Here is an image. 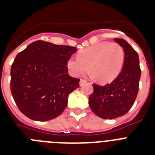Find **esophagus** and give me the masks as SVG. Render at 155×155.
Wrapping results in <instances>:
<instances>
[{
  "label": "esophagus",
  "instance_id": "34e87169",
  "mask_svg": "<svg viewBox=\"0 0 155 155\" xmlns=\"http://www.w3.org/2000/svg\"><path fill=\"white\" fill-rule=\"evenodd\" d=\"M86 81L85 80H83V79H81L80 80V83H79V84H80V86H82L84 84H85L86 83Z\"/></svg>",
  "mask_w": 155,
  "mask_h": 155
}]
</instances>
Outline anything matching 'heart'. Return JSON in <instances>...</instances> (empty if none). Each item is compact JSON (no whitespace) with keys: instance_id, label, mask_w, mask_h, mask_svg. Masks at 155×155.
<instances>
[{"instance_id":"obj_1","label":"heart","mask_w":155,"mask_h":155,"mask_svg":"<svg viewBox=\"0 0 155 155\" xmlns=\"http://www.w3.org/2000/svg\"><path fill=\"white\" fill-rule=\"evenodd\" d=\"M124 64V51L116 42H101L81 50L78 57L68 61V68L75 77L90 70L94 78L107 83L120 74Z\"/></svg>"}]
</instances>
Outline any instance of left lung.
<instances>
[{
	"label": "left lung",
	"instance_id": "1",
	"mask_svg": "<svg viewBox=\"0 0 155 155\" xmlns=\"http://www.w3.org/2000/svg\"><path fill=\"white\" fill-rule=\"evenodd\" d=\"M114 40L124 49L123 69L109 84L105 86L93 84L94 91L88 101L93 113L104 120L120 117L131 109L137 95L141 74L138 53L124 39Z\"/></svg>",
	"mask_w": 155,
	"mask_h": 155
}]
</instances>
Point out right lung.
<instances>
[{"mask_svg": "<svg viewBox=\"0 0 155 155\" xmlns=\"http://www.w3.org/2000/svg\"><path fill=\"white\" fill-rule=\"evenodd\" d=\"M77 49L46 41L31 42L16 56L11 68V91L21 113L35 121L63 113L68 95L80 80L68 74L67 63Z\"/></svg>", "mask_w": 155, "mask_h": 155, "instance_id": "add662e5", "label": "right lung"}]
</instances>
